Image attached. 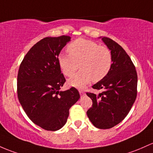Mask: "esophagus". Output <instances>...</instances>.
Returning a JSON list of instances; mask_svg holds the SVG:
<instances>
[{
  "instance_id": "34e87169",
  "label": "esophagus",
  "mask_w": 153,
  "mask_h": 153,
  "mask_svg": "<svg viewBox=\"0 0 153 153\" xmlns=\"http://www.w3.org/2000/svg\"><path fill=\"white\" fill-rule=\"evenodd\" d=\"M79 93H80V96H83V95L85 94L84 91H82V90H80V91H79Z\"/></svg>"
}]
</instances>
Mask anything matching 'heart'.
I'll return each instance as SVG.
<instances>
[{"label": "heart", "mask_w": 153, "mask_h": 153, "mask_svg": "<svg viewBox=\"0 0 153 153\" xmlns=\"http://www.w3.org/2000/svg\"><path fill=\"white\" fill-rule=\"evenodd\" d=\"M69 55L59 54L57 62L62 73L70 77L79 64L81 70L68 80V84L82 88L92 80L100 81L107 76L112 65L111 52L91 40L78 38L67 47Z\"/></svg>", "instance_id": "obj_1"}]
</instances>
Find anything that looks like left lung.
I'll return each mask as SVG.
<instances>
[{
    "mask_svg": "<svg viewBox=\"0 0 153 153\" xmlns=\"http://www.w3.org/2000/svg\"><path fill=\"white\" fill-rule=\"evenodd\" d=\"M99 38L111 52L112 65L107 76L92 86L103 91L98 95L86 93L93 102L87 115L95 127L107 129L120 123L133 106L137 93V74L131 58L118 43L107 37Z\"/></svg>",
    "mask_w": 153,
    "mask_h": 153,
    "instance_id": "1",
    "label": "left lung"
}]
</instances>
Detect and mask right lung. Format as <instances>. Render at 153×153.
Segmentation results:
<instances>
[{
  "instance_id": "right-lung-1",
  "label": "right lung",
  "mask_w": 153,
  "mask_h": 153,
  "mask_svg": "<svg viewBox=\"0 0 153 153\" xmlns=\"http://www.w3.org/2000/svg\"><path fill=\"white\" fill-rule=\"evenodd\" d=\"M71 38L47 37L36 43L23 59L17 76V94L28 117L47 131L66 123L69 110L80 99L74 87L60 91L66 81L57 58Z\"/></svg>"
}]
</instances>
